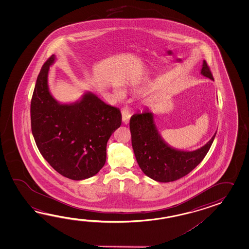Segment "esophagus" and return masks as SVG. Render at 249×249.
<instances>
[{
  "label": "esophagus",
  "instance_id": "esophagus-1",
  "mask_svg": "<svg viewBox=\"0 0 249 249\" xmlns=\"http://www.w3.org/2000/svg\"><path fill=\"white\" fill-rule=\"evenodd\" d=\"M130 117H131V113L129 111V109L124 107L122 109V120L124 124H127L129 123L130 120Z\"/></svg>",
  "mask_w": 249,
  "mask_h": 249
}]
</instances>
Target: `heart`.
Returning a JSON list of instances; mask_svg holds the SVG:
<instances>
[{
  "mask_svg": "<svg viewBox=\"0 0 249 249\" xmlns=\"http://www.w3.org/2000/svg\"><path fill=\"white\" fill-rule=\"evenodd\" d=\"M115 92H116V95H117L118 98H123L124 94V90H123L122 89H120V88H117L116 90H115Z\"/></svg>",
  "mask_w": 249,
  "mask_h": 249,
  "instance_id": "obj_1",
  "label": "heart"
}]
</instances>
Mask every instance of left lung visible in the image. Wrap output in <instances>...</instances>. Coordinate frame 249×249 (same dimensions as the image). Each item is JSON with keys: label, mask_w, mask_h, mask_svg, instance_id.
<instances>
[{"label": "left lung", "mask_w": 249, "mask_h": 249, "mask_svg": "<svg viewBox=\"0 0 249 249\" xmlns=\"http://www.w3.org/2000/svg\"><path fill=\"white\" fill-rule=\"evenodd\" d=\"M201 74L213 80L207 61L202 65ZM133 152L143 173L159 182H170L191 173L206 157L216 132L208 142L193 151L173 148L164 142L154 123L152 112L146 107L130 119Z\"/></svg>", "instance_id": "1"}]
</instances>
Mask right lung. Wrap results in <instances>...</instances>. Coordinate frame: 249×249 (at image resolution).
Listing matches in <instances>:
<instances>
[{
	"mask_svg": "<svg viewBox=\"0 0 249 249\" xmlns=\"http://www.w3.org/2000/svg\"><path fill=\"white\" fill-rule=\"evenodd\" d=\"M52 55L38 74L31 101V129L40 153L53 169L71 180L94 176L104 166L107 142L121 125L119 108L92 92L70 104H61L48 87Z\"/></svg>",
	"mask_w": 249,
	"mask_h": 249,
	"instance_id": "obj_1",
	"label": "right lung"
}]
</instances>
